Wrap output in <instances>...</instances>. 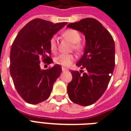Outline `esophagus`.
Masks as SVG:
<instances>
[{"label":"esophagus","mask_w":131,"mask_h":131,"mask_svg":"<svg viewBox=\"0 0 131 131\" xmlns=\"http://www.w3.org/2000/svg\"><path fill=\"white\" fill-rule=\"evenodd\" d=\"M62 70L63 71H68V69L67 68H64V67H62Z\"/></svg>","instance_id":"1"}]
</instances>
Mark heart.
I'll return each mask as SVG.
<instances>
[{
    "instance_id": "obj_1",
    "label": "heart",
    "mask_w": 131,
    "mask_h": 131,
    "mask_svg": "<svg viewBox=\"0 0 131 131\" xmlns=\"http://www.w3.org/2000/svg\"><path fill=\"white\" fill-rule=\"evenodd\" d=\"M62 36L66 39L69 40L73 43V48L77 51H81L83 48V44L81 42V34L77 30L69 29L64 31L62 33ZM49 48L52 52L55 53L57 50V44L56 38L52 36L49 40ZM75 60V57L72 54H61L56 57H54V63L57 64L68 67L71 65V64Z\"/></svg>"
}]
</instances>
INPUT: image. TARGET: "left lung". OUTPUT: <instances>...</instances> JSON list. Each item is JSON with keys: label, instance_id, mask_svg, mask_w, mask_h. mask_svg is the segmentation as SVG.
<instances>
[{"label": "left lung", "instance_id": "obj_1", "mask_svg": "<svg viewBox=\"0 0 131 131\" xmlns=\"http://www.w3.org/2000/svg\"><path fill=\"white\" fill-rule=\"evenodd\" d=\"M69 28L82 32L85 36L83 57L77 66L83 70L71 71L72 81L67 85L71 101L82 106L93 104L106 91L115 66V45L112 35L94 18L83 19L70 23Z\"/></svg>", "mask_w": 131, "mask_h": 131}]
</instances>
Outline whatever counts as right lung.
Wrapping results in <instances>:
<instances>
[{
    "instance_id": "add662e5",
    "label": "right lung",
    "mask_w": 131,
    "mask_h": 131,
    "mask_svg": "<svg viewBox=\"0 0 131 131\" xmlns=\"http://www.w3.org/2000/svg\"><path fill=\"white\" fill-rule=\"evenodd\" d=\"M66 24L34 19L19 31L13 41L10 74L17 93L27 103L36 104L46 100L60 76L59 64L42 70L40 64V61L48 64L52 62L49 40Z\"/></svg>"
}]
</instances>
